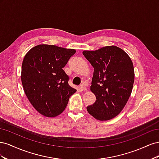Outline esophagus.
Segmentation results:
<instances>
[{
	"mask_svg": "<svg viewBox=\"0 0 159 159\" xmlns=\"http://www.w3.org/2000/svg\"><path fill=\"white\" fill-rule=\"evenodd\" d=\"M80 88L82 91H86V90H87V88H86V86L84 85H81Z\"/></svg>",
	"mask_w": 159,
	"mask_h": 159,
	"instance_id": "esophagus-1",
	"label": "esophagus"
}]
</instances>
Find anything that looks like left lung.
Returning <instances> with one entry per match:
<instances>
[{
  "label": "left lung",
  "mask_w": 159,
  "mask_h": 159,
  "mask_svg": "<svg viewBox=\"0 0 159 159\" xmlns=\"http://www.w3.org/2000/svg\"><path fill=\"white\" fill-rule=\"evenodd\" d=\"M83 54L94 68L90 90L96 100L87 107L88 111L99 121L111 119L121 113L132 92L134 71L131 59L115 46L85 50Z\"/></svg>",
  "instance_id": "1"
}]
</instances>
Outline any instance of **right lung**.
Returning <instances> with one entry per match:
<instances>
[{
  "instance_id": "obj_1",
  "label": "right lung",
  "mask_w": 159,
  "mask_h": 159,
  "mask_svg": "<svg viewBox=\"0 0 159 159\" xmlns=\"http://www.w3.org/2000/svg\"><path fill=\"white\" fill-rule=\"evenodd\" d=\"M75 50L40 44L27 52L22 64L21 81L32 106L42 115L54 117L64 111L76 89L68 84L63 70Z\"/></svg>"
}]
</instances>
